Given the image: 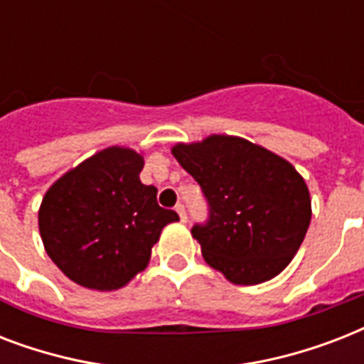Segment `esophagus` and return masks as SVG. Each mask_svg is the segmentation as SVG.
I'll return each instance as SVG.
<instances>
[{
	"label": "esophagus",
	"mask_w": 364,
	"mask_h": 364,
	"mask_svg": "<svg viewBox=\"0 0 364 364\" xmlns=\"http://www.w3.org/2000/svg\"><path fill=\"white\" fill-rule=\"evenodd\" d=\"M176 211L179 213V219H181V223H187V211H185V205L177 204Z\"/></svg>",
	"instance_id": "esophagus-1"
}]
</instances>
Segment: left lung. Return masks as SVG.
I'll return each instance as SVG.
<instances>
[{
    "label": "left lung",
    "instance_id": "obj_1",
    "mask_svg": "<svg viewBox=\"0 0 364 364\" xmlns=\"http://www.w3.org/2000/svg\"><path fill=\"white\" fill-rule=\"evenodd\" d=\"M171 154L210 204L208 223L193 227L205 262L236 285H257L282 274L311 221L310 191L294 166L225 134L177 143Z\"/></svg>",
    "mask_w": 364,
    "mask_h": 364
}]
</instances>
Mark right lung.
<instances>
[{
	"label": "right lung",
	"instance_id": "right-lung-1",
	"mask_svg": "<svg viewBox=\"0 0 364 364\" xmlns=\"http://www.w3.org/2000/svg\"><path fill=\"white\" fill-rule=\"evenodd\" d=\"M143 156L107 147L65 171L39 208V234L53 262L77 285L117 291L147 268L151 249L176 211L143 185Z\"/></svg>",
	"mask_w": 364,
	"mask_h": 364
}]
</instances>
